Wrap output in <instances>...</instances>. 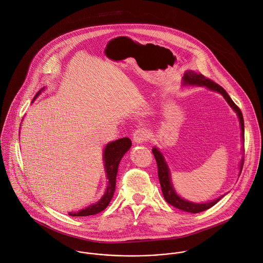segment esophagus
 Instances as JSON below:
<instances>
[{"label":"esophagus","mask_w":263,"mask_h":263,"mask_svg":"<svg viewBox=\"0 0 263 263\" xmlns=\"http://www.w3.org/2000/svg\"><path fill=\"white\" fill-rule=\"evenodd\" d=\"M147 139H148V135L146 129L144 128H138L134 133V141L136 143H144L147 141Z\"/></svg>","instance_id":"obj_1"}]
</instances>
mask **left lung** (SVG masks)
Returning a JSON list of instances; mask_svg holds the SVG:
<instances>
[{"label": "left lung", "instance_id": "8db88e82", "mask_svg": "<svg viewBox=\"0 0 263 263\" xmlns=\"http://www.w3.org/2000/svg\"><path fill=\"white\" fill-rule=\"evenodd\" d=\"M182 84L183 85H191V86L206 87V88H209L211 90L220 92L224 97L227 102L230 104V106L237 112V114L239 116V119H240L241 129H242V139H243V142L245 141V139H244V118H243V114H242L240 108L234 103V101L231 99V97L228 95V92L223 89V88H221L219 85H217L213 81H211L209 79H206L203 74H201V73L198 74L197 72H194V71H186L183 74ZM152 152L154 154V157L156 159L157 166H158V177H159L161 190H162L164 199L166 200V202L168 204L175 206V208L180 209L182 211H186V212H191V213H198V212L204 211V210L209 209L210 207L214 206L221 199V197H219L218 199H216L214 201H211V202H208V203H202V204L193 203V202L181 199L179 196L176 195L175 189L172 184L170 170L166 165V162L164 161V158H163L162 154L156 148H153ZM243 165H244V160H242V162H241V166H240L241 172H242Z\"/></svg>", "mask_w": 263, "mask_h": 263}]
</instances>
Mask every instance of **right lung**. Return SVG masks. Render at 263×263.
<instances>
[{"label":"right lung","instance_id":"add662e5","mask_svg":"<svg viewBox=\"0 0 263 263\" xmlns=\"http://www.w3.org/2000/svg\"><path fill=\"white\" fill-rule=\"evenodd\" d=\"M41 90L37 91V93L34 96L33 100L39 96ZM132 146V141L128 138H122L119 140H116L114 142L109 143L104 151V161H105V171L107 174V178H108V185L106 189L105 194L103 197L96 203L90 206H88L86 209H82L81 211L78 212H69L68 214L70 216H88V215H93L97 214L101 211H103L111 201L114 191H115V185H116V175L118 171V165L123 157V155L127 152V150Z\"/></svg>","mask_w":263,"mask_h":263}]
</instances>
